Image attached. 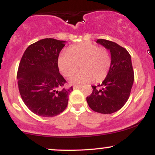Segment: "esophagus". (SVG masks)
Segmentation results:
<instances>
[{"mask_svg": "<svg viewBox=\"0 0 155 155\" xmlns=\"http://www.w3.org/2000/svg\"><path fill=\"white\" fill-rule=\"evenodd\" d=\"M73 89H80L82 88V85H73Z\"/></svg>", "mask_w": 155, "mask_h": 155, "instance_id": "1", "label": "esophagus"}]
</instances>
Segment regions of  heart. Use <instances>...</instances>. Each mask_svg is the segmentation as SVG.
I'll return each instance as SVG.
<instances>
[{
	"mask_svg": "<svg viewBox=\"0 0 155 155\" xmlns=\"http://www.w3.org/2000/svg\"><path fill=\"white\" fill-rule=\"evenodd\" d=\"M82 71L73 75L71 83H86L94 79L100 82L106 77L110 66V56L105 48H99L95 44L83 42L73 45L67 53L60 54L58 58L59 71L65 77H70L79 69Z\"/></svg>",
	"mask_w": 155,
	"mask_h": 155,
	"instance_id": "heart-1",
	"label": "heart"
}]
</instances>
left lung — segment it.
<instances>
[{"mask_svg": "<svg viewBox=\"0 0 155 155\" xmlns=\"http://www.w3.org/2000/svg\"><path fill=\"white\" fill-rule=\"evenodd\" d=\"M97 43L110 50L111 61L106 78L100 88L92 86L93 92L87 102L93 110L104 114L114 113L124 106L129 98L134 75L128 52L117 43L98 39Z\"/></svg>", "mask_w": 155, "mask_h": 155, "instance_id": "8db88e82", "label": "left lung"}]
</instances>
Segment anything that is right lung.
<instances>
[{"instance_id": "obj_1", "label": "right lung", "mask_w": 155, "mask_h": 155, "mask_svg": "<svg viewBox=\"0 0 155 155\" xmlns=\"http://www.w3.org/2000/svg\"><path fill=\"white\" fill-rule=\"evenodd\" d=\"M65 41L45 38L30 45L24 53L17 73L19 92L24 104L38 116L52 117L64 111L73 91L63 88L66 80L58 67Z\"/></svg>"}]
</instances>
